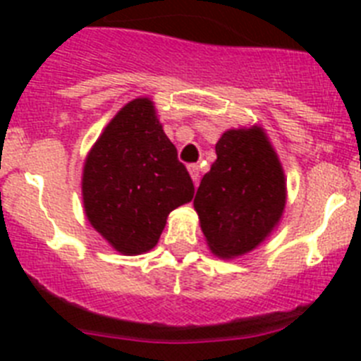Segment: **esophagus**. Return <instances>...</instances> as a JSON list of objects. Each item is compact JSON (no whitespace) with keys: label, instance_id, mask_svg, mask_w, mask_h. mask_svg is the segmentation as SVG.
<instances>
[{"label":"esophagus","instance_id":"1","mask_svg":"<svg viewBox=\"0 0 361 361\" xmlns=\"http://www.w3.org/2000/svg\"><path fill=\"white\" fill-rule=\"evenodd\" d=\"M188 171H190L191 178H193V183H199V178H200V168L197 164H188Z\"/></svg>","mask_w":361,"mask_h":361}]
</instances>
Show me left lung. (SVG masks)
<instances>
[{"label": "left lung", "mask_w": 361, "mask_h": 361, "mask_svg": "<svg viewBox=\"0 0 361 361\" xmlns=\"http://www.w3.org/2000/svg\"><path fill=\"white\" fill-rule=\"evenodd\" d=\"M193 204L209 247L233 258L257 247L286 206V183L276 153L260 128L229 130L215 146Z\"/></svg>", "instance_id": "obj_1"}]
</instances>
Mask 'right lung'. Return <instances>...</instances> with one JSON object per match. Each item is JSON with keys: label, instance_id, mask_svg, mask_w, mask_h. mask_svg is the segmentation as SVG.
Returning a JSON list of instances; mask_svg holds the SVG:
<instances>
[{"label": "right lung", "instance_id": "1", "mask_svg": "<svg viewBox=\"0 0 361 361\" xmlns=\"http://www.w3.org/2000/svg\"><path fill=\"white\" fill-rule=\"evenodd\" d=\"M193 193L186 166L146 97L121 108L85 162L86 216L124 255L152 250L170 212Z\"/></svg>", "mask_w": 361, "mask_h": 361}]
</instances>
